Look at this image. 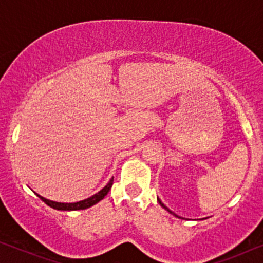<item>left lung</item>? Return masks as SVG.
<instances>
[{
    "instance_id": "obj_1",
    "label": "left lung",
    "mask_w": 263,
    "mask_h": 263,
    "mask_svg": "<svg viewBox=\"0 0 263 263\" xmlns=\"http://www.w3.org/2000/svg\"><path fill=\"white\" fill-rule=\"evenodd\" d=\"M158 202H159V203H160V206H161V207H163V208H165V210H166L167 212H170V213H171V214H174V215H175V217H178V215H176V214L174 213V212H171L170 210H168V208H167L166 206H165V204H164L163 202H161V201H160L159 199H158Z\"/></svg>"
}]
</instances>
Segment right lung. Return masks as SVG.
Instances as JSON below:
<instances>
[{
    "instance_id": "add662e5",
    "label": "right lung",
    "mask_w": 263,
    "mask_h": 263,
    "mask_svg": "<svg viewBox=\"0 0 263 263\" xmlns=\"http://www.w3.org/2000/svg\"><path fill=\"white\" fill-rule=\"evenodd\" d=\"M114 184V177L110 179V182L107 183V184L104 186V188L100 190L99 193L95 194V195L88 197V199L86 200H82V201H79V202H74V203H61V202H53V201H50V200H46L44 197H42L41 195L37 196L41 199L42 201H44V202L50 206L53 210H59V211H78V210H86V208L93 206V204H96L97 202H99L100 200H103L104 197L107 193H109V190L111 189V186Z\"/></svg>"
}]
</instances>
